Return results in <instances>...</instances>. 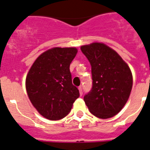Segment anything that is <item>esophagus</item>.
Listing matches in <instances>:
<instances>
[{
    "label": "esophagus",
    "mask_w": 150,
    "mask_h": 150,
    "mask_svg": "<svg viewBox=\"0 0 150 150\" xmlns=\"http://www.w3.org/2000/svg\"><path fill=\"white\" fill-rule=\"evenodd\" d=\"M79 93H80V95H82V94H83V92H82V88H81V86L80 87H79Z\"/></svg>",
    "instance_id": "obj_1"
}]
</instances>
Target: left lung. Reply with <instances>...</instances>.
I'll return each mask as SVG.
<instances>
[{"mask_svg":"<svg viewBox=\"0 0 150 150\" xmlns=\"http://www.w3.org/2000/svg\"><path fill=\"white\" fill-rule=\"evenodd\" d=\"M91 66L92 88L84 100L93 115L101 119L114 117L129 98L133 75L118 53L104 43L93 42L81 46Z\"/></svg>","mask_w":150,"mask_h":150,"instance_id":"8db88e82","label":"left lung"}]
</instances>
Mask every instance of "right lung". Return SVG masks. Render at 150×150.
I'll use <instances>...</instances> for the list:
<instances>
[{
    "mask_svg": "<svg viewBox=\"0 0 150 150\" xmlns=\"http://www.w3.org/2000/svg\"><path fill=\"white\" fill-rule=\"evenodd\" d=\"M77 52L75 47L52 48L36 59L26 75L29 98L48 120L65 117L79 97V89L72 85L69 69Z\"/></svg>",
    "mask_w": 150,
    "mask_h": 150,
    "instance_id": "add662e5",
    "label": "right lung"
}]
</instances>
